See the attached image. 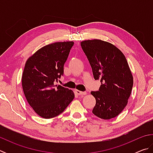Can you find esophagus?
I'll return each mask as SVG.
<instances>
[{"instance_id":"esophagus-1","label":"esophagus","mask_w":153,"mask_h":153,"mask_svg":"<svg viewBox=\"0 0 153 153\" xmlns=\"http://www.w3.org/2000/svg\"><path fill=\"white\" fill-rule=\"evenodd\" d=\"M76 93L77 95H85L86 94V92H82V91H79V90H76Z\"/></svg>"}]
</instances>
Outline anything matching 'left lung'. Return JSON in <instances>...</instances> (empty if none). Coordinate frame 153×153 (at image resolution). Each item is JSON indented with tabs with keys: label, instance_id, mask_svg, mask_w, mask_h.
<instances>
[{
	"label": "left lung",
	"instance_id": "left-lung-1",
	"mask_svg": "<svg viewBox=\"0 0 153 153\" xmlns=\"http://www.w3.org/2000/svg\"><path fill=\"white\" fill-rule=\"evenodd\" d=\"M81 46L95 80L100 79L98 91H92L96 99L94 115L110 120L121 113L128 103L133 87V77L128 61L120 49L101 40H88Z\"/></svg>",
	"mask_w": 153,
	"mask_h": 153
}]
</instances>
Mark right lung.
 Here are the masks:
<instances>
[{
	"mask_svg": "<svg viewBox=\"0 0 153 153\" xmlns=\"http://www.w3.org/2000/svg\"><path fill=\"white\" fill-rule=\"evenodd\" d=\"M74 42H55L36 51L27 59L22 76L25 97L33 111L45 119L60 115L75 97L71 90L56 85L64 74Z\"/></svg>",
	"mask_w": 153,
	"mask_h": 153,
	"instance_id": "obj_1",
	"label": "right lung"
}]
</instances>
